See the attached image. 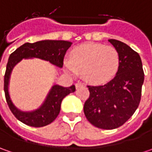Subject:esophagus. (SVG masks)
Segmentation results:
<instances>
[{
	"label": "esophagus",
	"mask_w": 152,
	"mask_h": 152,
	"mask_svg": "<svg viewBox=\"0 0 152 152\" xmlns=\"http://www.w3.org/2000/svg\"><path fill=\"white\" fill-rule=\"evenodd\" d=\"M75 86H76V89H79V87L83 86V84H82V83H80V82H78V83H76V84H75Z\"/></svg>",
	"instance_id": "esophagus-1"
}]
</instances>
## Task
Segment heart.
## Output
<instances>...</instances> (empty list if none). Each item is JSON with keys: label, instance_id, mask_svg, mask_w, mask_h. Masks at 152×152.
Instances as JSON below:
<instances>
[{"label": "heart", "instance_id": "obj_1", "mask_svg": "<svg viewBox=\"0 0 152 152\" xmlns=\"http://www.w3.org/2000/svg\"><path fill=\"white\" fill-rule=\"evenodd\" d=\"M119 63V53L113 46L90 42L73 49L69 60L64 61L63 67L72 77L82 73L88 83L101 85L113 78Z\"/></svg>", "mask_w": 152, "mask_h": 152}]
</instances>
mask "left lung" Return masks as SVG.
Returning <instances> with one entry per match:
<instances>
[{
  "label": "left lung",
  "instance_id": "left-lung-1",
  "mask_svg": "<svg viewBox=\"0 0 152 152\" xmlns=\"http://www.w3.org/2000/svg\"><path fill=\"white\" fill-rule=\"evenodd\" d=\"M119 53L120 63L115 77L104 85L88 86L90 97L84 106L91 124L113 129L129 120L139 107L144 83L140 56L125 43L108 39Z\"/></svg>",
  "mask_w": 152,
  "mask_h": 152
}]
</instances>
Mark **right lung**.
Listing matches in <instances>:
<instances>
[{
	"mask_svg": "<svg viewBox=\"0 0 152 152\" xmlns=\"http://www.w3.org/2000/svg\"><path fill=\"white\" fill-rule=\"evenodd\" d=\"M71 45L72 42L66 40L45 39L34 43H25L10 55L4 78V91L9 108L15 117L22 123L36 128L50 124L60 113L61 103L63 98L68 94L74 92L75 86L63 87L54 83L43 103L38 108L28 112L23 111L16 107L9 92L11 74L14 67L23 59L39 58L50 61L51 64L61 68L63 64L64 56Z\"/></svg>",
	"mask_w": 152,
	"mask_h": 152,
	"instance_id": "right-lung-1",
	"label": "right lung"
}]
</instances>
